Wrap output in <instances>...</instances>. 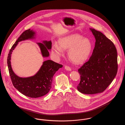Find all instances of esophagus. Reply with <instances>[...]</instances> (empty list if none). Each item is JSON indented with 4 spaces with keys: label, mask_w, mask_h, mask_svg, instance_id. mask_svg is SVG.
I'll list each match as a JSON object with an SVG mask.
<instances>
[{
    "label": "esophagus",
    "mask_w": 125,
    "mask_h": 125,
    "mask_svg": "<svg viewBox=\"0 0 125 125\" xmlns=\"http://www.w3.org/2000/svg\"><path fill=\"white\" fill-rule=\"evenodd\" d=\"M65 70H67V71H71V68L70 67H69V66H68L67 65H65Z\"/></svg>",
    "instance_id": "1"
}]
</instances>
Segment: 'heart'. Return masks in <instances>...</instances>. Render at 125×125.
<instances>
[{"label": "heart", "mask_w": 125, "mask_h": 125, "mask_svg": "<svg viewBox=\"0 0 125 125\" xmlns=\"http://www.w3.org/2000/svg\"><path fill=\"white\" fill-rule=\"evenodd\" d=\"M59 44L55 43L52 50L54 55L59 58L64 50H68L69 59L73 63L81 64L89 58L92 49L91 41L79 34H73L60 38Z\"/></svg>", "instance_id": "1"}]
</instances>
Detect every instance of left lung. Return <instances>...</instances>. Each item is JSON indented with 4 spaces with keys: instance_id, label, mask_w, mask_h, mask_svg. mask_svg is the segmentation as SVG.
Returning <instances> with one entry per match:
<instances>
[{
    "instance_id": "left-lung-1",
    "label": "left lung",
    "mask_w": 125,
    "mask_h": 125,
    "mask_svg": "<svg viewBox=\"0 0 125 125\" xmlns=\"http://www.w3.org/2000/svg\"><path fill=\"white\" fill-rule=\"evenodd\" d=\"M95 39L93 53L78 72L81 81L78 90L85 94L104 91L112 83L118 71L117 52L113 42L100 31L89 29Z\"/></svg>"
}]
</instances>
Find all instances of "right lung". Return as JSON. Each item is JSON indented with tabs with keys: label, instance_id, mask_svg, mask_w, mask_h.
<instances>
[{
	"label": "right lung",
	"instance_id": "obj_1",
	"mask_svg": "<svg viewBox=\"0 0 125 125\" xmlns=\"http://www.w3.org/2000/svg\"><path fill=\"white\" fill-rule=\"evenodd\" d=\"M36 32L33 30H27L23 32L12 45L7 57V65L9 74L14 87L23 95L31 98H37L45 95L52 88L54 74L63 65L51 60L44 61L36 74L28 77H21L13 71L11 66V54L19 42L36 38ZM40 49L42 56L47 58L49 50L52 49L51 41H43L36 43Z\"/></svg>",
	"mask_w": 125,
	"mask_h": 125
}]
</instances>
